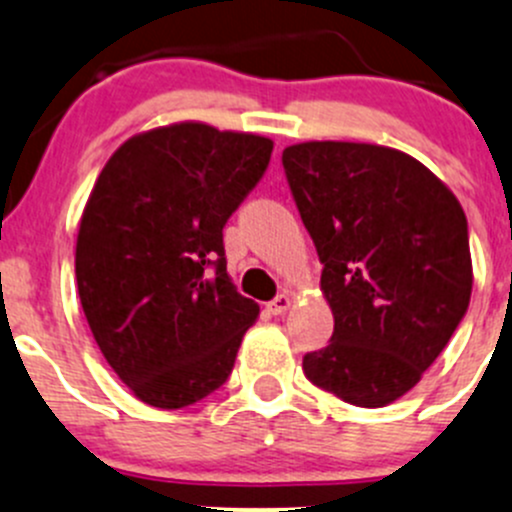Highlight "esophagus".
Masks as SVG:
<instances>
[{
	"label": "esophagus",
	"instance_id": "34e87169",
	"mask_svg": "<svg viewBox=\"0 0 512 512\" xmlns=\"http://www.w3.org/2000/svg\"><path fill=\"white\" fill-rule=\"evenodd\" d=\"M289 307H292V297H289V294H277V297L267 304V309H270L272 314H285Z\"/></svg>",
	"mask_w": 512,
	"mask_h": 512
}]
</instances>
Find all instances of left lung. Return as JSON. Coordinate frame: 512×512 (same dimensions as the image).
Segmentation results:
<instances>
[{
    "mask_svg": "<svg viewBox=\"0 0 512 512\" xmlns=\"http://www.w3.org/2000/svg\"><path fill=\"white\" fill-rule=\"evenodd\" d=\"M282 165L334 314L332 342L304 354V376L347 404H391L466 317V213L426 165L396 148L309 141L285 148Z\"/></svg>",
    "mask_w": 512,
    "mask_h": 512,
    "instance_id": "8db88e82",
    "label": "left lung"
}]
</instances>
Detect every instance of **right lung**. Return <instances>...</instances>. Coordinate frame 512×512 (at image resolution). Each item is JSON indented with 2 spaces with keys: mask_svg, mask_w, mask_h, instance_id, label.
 Segmentation results:
<instances>
[{
  "mask_svg": "<svg viewBox=\"0 0 512 512\" xmlns=\"http://www.w3.org/2000/svg\"><path fill=\"white\" fill-rule=\"evenodd\" d=\"M270 156V138L185 121L128 138L103 165L76 285L98 349L143 404L183 409L230 376L260 304L227 275L223 227Z\"/></svg>",
  "mask_w": 512,
  "mask_h": 512,
  "instance_id": "add662e5",
  "label": "right lung"
}]
</instances>
